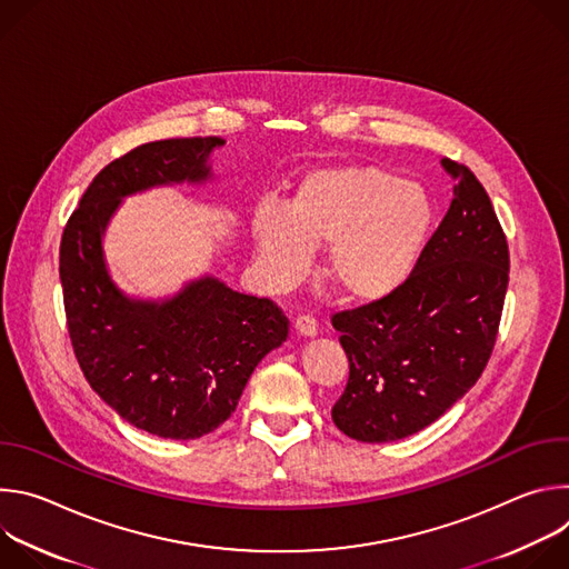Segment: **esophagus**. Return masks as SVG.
I'll list each match as a JSON object with an SVG mask.
<instances>
[{
    "instance_id": "obj_1",
    "label": "esophagus",
    "mask_w": 569,
    "mask_h": 569,
    "mask_svg": "<svg viewBox=\"0 0 569 569\" xmlns=\"http://www.w3.org/2000/svg\"><path fill=\"white\" fill-rule=\"evenodd\" d=\"M317 319L310 315V312H306V315H299L297 319H295V331L299 333V336H306V338H310V336H315L317 333Z\"/></svg>"
}]
</instances>
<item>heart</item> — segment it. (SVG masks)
<instances>
[{
  "mask_svg": "<svg viewBox=\"0 0 569 569\" xmlns=\"http://www.w3.org/2000/svg\"><path fill=\"white\" fill-rule=\"evenodd\" d=\"M435 207L423 187L371 167H329L301 178L286 209L266 202L252 222L259 268L288 288L323 248L321 274L353 303L396 292L417 268L432 233Z\"/></svg>",
  "mask_w": 569,
  "mask_h": 569,
  "instance_id": "b5f03b06",
  "label": "heart"
}]
</instances>
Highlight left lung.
<instances>
[{"instance_id":"left-lung-1","label":"left lung","mask_w":569,"mask_h":569,"mask_svg":"<svg viewBox=\"0 0 569 569\" xmlns=\"http://www.w3.org/2000/svg\"><path fill=\"white\" fill-rule=\"evenodd\" d=\"M457 180L439 229L396 292L333 312L349 380L331 417L356 441L387 443L435 423L493 353L509 286V242L475 173Z\"/></svg>"}]
</instances>
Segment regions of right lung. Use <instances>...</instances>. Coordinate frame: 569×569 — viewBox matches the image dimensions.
Returning <instances> with one entry per match:
<instances>
[{
    "label": "right lung",
    "instance_id": "1",
    "mask_svg": "<svg viewBox=\"0 0 569 569\" xmlns=\"http://www.w3.org/2000/svg\"><path fill=\"white\" fill-rule=\"evenodd\" d=\"M218 137L141 143L92 180L60 240V283L73 356L90 387L130 426L164 439H200L236 410L257 365L290 331L268 297L191 283L176 299H126L110 281L101 233L119 198L182 180H204Z\"/></svg>",
    "mask_w": 569,
    "mask_h": 569
}]
</instances>
